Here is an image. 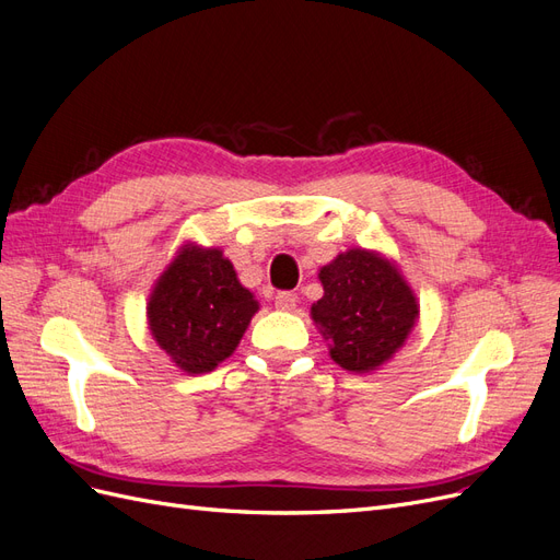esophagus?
Returning a JSON list of instances; mask_svg holds the SVG:
<instances>
[{
	"label": "esophagus",
	"instance_id": "obj_1",
	"mask_svg": "<svg viewBox=\"0 0 560 560\" xmlns=\"http://www.w3.org/2000/svg\"><path fill=\"white\" fill-rule=\"evenodd\" d=\"M276 308H278V311H284V313L294 311V308H296V294H294V292H280V294L276 296Z\"/></svg>",
	"mask_w": 560,
	"mask_h": 560
}]
</instances>
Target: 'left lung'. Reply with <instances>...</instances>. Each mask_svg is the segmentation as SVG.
I'll return each mask as SVG.
<instances>
[{"mask_svg":"<svg viewBox=\"0 0 560 560\" xmlns=\"http://www.w3.org/2000/svg\"><path fill=\"white\" fill-rule=\"evenodd\" d=\"M317 278L325 294L311 317L329 341V358L352 374H371L393 360L420 317L397 264L376 249L352 247L322 266Z\"/></svg>","mask_w":560,"mask_h":560,"instance_id":"obj_1","label":"left lung"}]
</instances>
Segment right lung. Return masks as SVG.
<instances>
[{
  "label": "right lung",
  "mask_w": 560,
  "mask_h": 560,
  "mask_svg": "<svg viewBox=\"0 0 560 560\" xmlns=\"http://www.w3.org/2000/svg\"><path fill=\"white\" fill-rule=\"evenodd\" d=\"M259 301L219 247L184 243L147 303L149 331L184 374H208L238 348Z\"/></svg>",
  "instance_id": "obj_1"
}]
</instances>
